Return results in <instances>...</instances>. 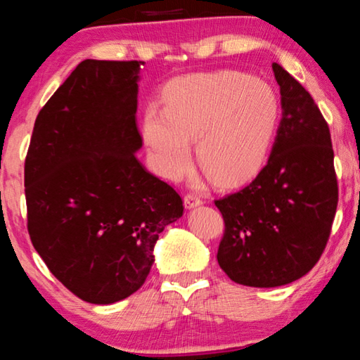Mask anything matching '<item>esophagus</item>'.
Masks as SVG:
<instances>
[{
    "mask_svg": "<svg viewBox=\"0 0 360 360\" xmlns=\"http://www.w3.org/2000/svg\"><path fill=\"white\" fill-rule=\"evenodd\" d=\"M184 203H185V208L191 210V208H196V206L203 205V200H201L200 196L195 195V193H186L185 198H184Z\"/></svg>",
    "mask_w": 360,
    "mask_h": 360,
    "instance_id": "obj_1",
    "label": "esophagus"
}]
</instances>
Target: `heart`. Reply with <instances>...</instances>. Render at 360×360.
I'll return each mask as SVG.
<instances>
[{
  "label": "heart",
  "mask_w": 360,
  "mask_h": 360,
  "mask_svg": "<svg viewBox=\"0 0 360 360\" xmlns=\"http://www.w3.org/2000/svg\"><path fill=\"white\" fill-rule=\"evenodd\" d=\"M280 116L272 86L245 73L219 70L172 80L164 108L149 105L142 137L157 174L176 179L196 159L219 185H236L262 169Z\"/></svg>",
  "instance_id": "heart-1"
}]
</instances>
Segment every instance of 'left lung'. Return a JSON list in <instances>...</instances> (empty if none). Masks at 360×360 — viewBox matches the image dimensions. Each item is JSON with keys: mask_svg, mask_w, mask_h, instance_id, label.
Here are the masks:
<instances>
[{"mask_svg": "<svg viewBox=\"0 0 360 360\" xmlns=\"http://www.w3.org/2000/svg\"><path fill=\"white\" fill-rule=\"evenodd\" d=\"M282 121L267 165L214 201L224 219L218 264L236 283L270 288L302 278L321 257L338 208L328 122L311 95L274 63Z\"/></svg>", "mask_w": 360, "mask_h": 360, "instance_id": "8db88e82", "label": "left lung"}]
</instances>
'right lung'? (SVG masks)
<instances>
[{"mask_svg":"<svg viewBox=\"0 0 360 360\" xmlns=\"http://www.w3.org/2000/svg\"><path fill=\"white\" fill-rule=\"evenodd\" d=\"M142 62L78 63L39 111L24 164L27 231L49 270L83 302L137 292L184 201L134 155Z\"/></svg>","mask_w":360,"mask_h":360,"instance_id":"add662e5","label":"right lung"}]
</instances>
